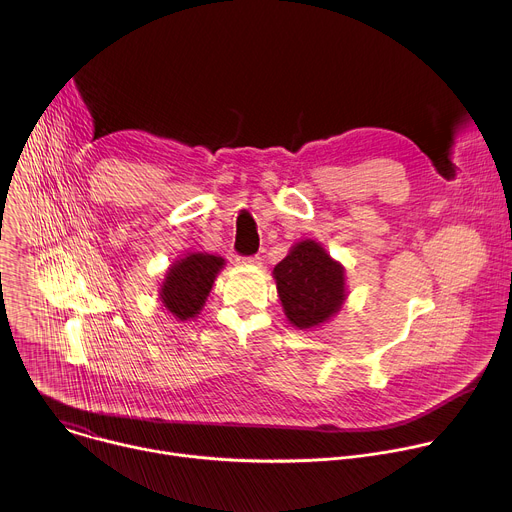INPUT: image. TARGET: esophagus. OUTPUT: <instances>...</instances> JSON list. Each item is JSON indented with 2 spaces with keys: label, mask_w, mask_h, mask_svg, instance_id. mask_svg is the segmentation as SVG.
<instances>
[{
  "label": "esophagus",
  "mask_w": 512,
  "mask_h": 512,
  "mask_svg": "<svg viewBox=\"0 0 512 512\" xmlns=\"http://www.w3.org/2000/svg\"><path fill=\"white\" fill-rule=\"evenodd\" d=\"M237 265H261V257L259 255H251V257H243V259H237Z\"/></svg>",
  "instance_id": "esophagus-1"
}]
</instances>
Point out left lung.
I'll return each mask as SVG.
<instances>
[{
	"mask_svg": "<svg viewBox=\"0 0 512 512\" xmlns=\"http://www.w3.org/2000/svg\"><path fill=\"white\" fill-rule=\"evenodd\" d=\"M273 277L289 324L300 330L328 322L346 300L344 267L312 239L291 247Z\"/></svg>",
	"mask_w": 512,
	"mask_h": 512,
	"instance_id": "left-lung-1",
	"label": "left lung"
}]
</instances>
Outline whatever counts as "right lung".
I'll return each instance as SVG.
<instances>
[{"label":"right lung","instance_id":"add662e5","mask_svg":"<svg viewBox=\"0 0 512 512\" xmlns=\"http://www.w3.org/2000/svg\"><path fill=\"white\" fill-rule=\"evenodd\" d=\"M225 259L208 253H188L168 267L160 287V302L176 320H190L200 314L210 294L216 273Z\"/></svg>","mask_w":512,"mask_h":512}]
</instances>
